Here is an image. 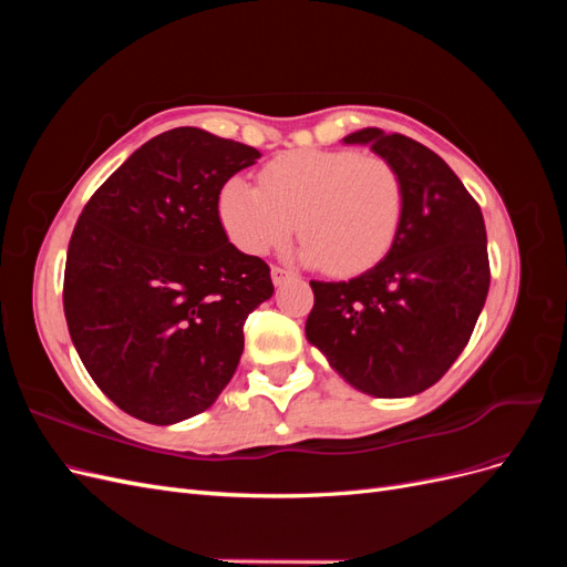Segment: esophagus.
<instances>
[{"label": "esophagus", "mask_w": 567, "mask_h": 567, "mask_svg": "<svg viewBox=\"0 0 567 567\" xmlns=\"http://www.w3.org/2000/svg\"><path fill=\"white\" fill-rule=\"evenodd\" d=\"M296 274L290 271V269H284V267H271V281H274V286H281V284H286L288 279H293Z\"/></svg>", "instance_id": "esophagus-1"}]
</instances>
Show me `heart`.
Returning <instances> with one entry per match:
<instances>
[{"label":"heart","instance_id":"heart-1","mask_svg":"<svg viewBox=\"0 0 567 567\" xmlns=\"http://www.w3.org/2000/svg\"><path fill=\"white\" fill-rule=\"evenodd\" d=\"M229 241L248 255L281 248L298 231L302 257L333 274L373 267L394 244L404 215V184L381 156L350 148L281 153L260 173V186L231 177L217 196Z\"/></svg>","mask_w":567,"mask_h":567}]
</instances>
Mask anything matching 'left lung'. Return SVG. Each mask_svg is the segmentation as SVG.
Instances as JSON below:
<instances>
[{"label":"left lung","instance_id":"8db88e82","mask_svg":"<svg viewBox=\"0 0 567 567\" xmlns=\"http://www.w3.org/2000/svg\"><path fill=\"white\" fill-rule=\"evenodd\" d=\"M404 184V215L383 260L350 281H310L307 340L357 390L409 398L435 385L468 346L489 290L480 205L437 153L404 134L364 127Z\"/></svg>","mask_w":567,"mask_h":567}]
</instances>
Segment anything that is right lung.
I'll list each match as a JSON object with an SVG mask.
<instances>
[{"label":"right lung","instance_id":"1","mask_svg":"<svg viewBox=\"0 0 567 567\" xmlns=\"http://www.w3.org/2000/svg\"><path fill=\"white\" fill-rule=\"evenodd\" d=\"M260 151L198 127L153 136L101 184L73 229L63 312L94 383L125 414L169 425L208 409L271 298L269 267L238 250L219 188Z\"/></svg>","mask_w":567,"mask_h":567}]
</instances>
